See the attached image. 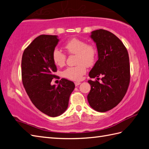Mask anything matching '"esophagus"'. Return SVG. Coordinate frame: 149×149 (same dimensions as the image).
Returning a JSON list of instances; mask_svg holds the SVG:
<instances>
[{"instance_id": "esophagus-1", "label": "esophagus", "mask_w": 149, "mask_h": 149, "mask_svg": "<svg viewBox=\"0 0 149 149\" xmlns=\"http://www.w3.org/2000/svg\"><path fill=\"white\" fill-rule=\"evenodd\" d=\"M80 84H81V82H75V86H78L79 85H80Z\"/></svg>"}]
</instances>
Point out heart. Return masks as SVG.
Instances as JSON below:
<instances>
[{"label":"heart","mask_w":149,"mask_h":149,"mask_svg":"<svg viewBox=\"0 0 149 149\" xmlns=\"http://www.w3.org/2000/svg\"><path fill=\"white\" fill-rule=\"evenodd\" d=\"M65 49L68 53L76 54L75 67H68L62 72L64 77L72 81H78L82 79L87 69L95 63L97 56V50L93 44H87L84 40L74 38L66 43ZM54 64L58 67L63 66L66 61V55L58 48L54 49L52 53Z\"/></svg>","instance_id":"b5f03b06"}]
</instances>
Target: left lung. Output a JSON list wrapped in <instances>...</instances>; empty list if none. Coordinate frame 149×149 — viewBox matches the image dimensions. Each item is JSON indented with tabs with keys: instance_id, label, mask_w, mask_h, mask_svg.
I'll list each match as a JSON object with an SVG mask.
<instances>
[{
	"instance_id": "1",
	"label": "left lung",
	"mask_w": 149,
	"mask_h": 149,
	"mask_svg": "<svg viewBox=\"0 0 149 149\" xmlns=\"http://www.w3.org/2000/svg\"><path fill=\"white\" fill-rule=\"evenodd\" d=\"M90 37L96 43L98 59L89 76L102 78L101 82L88 81L91 85L88 101L96 111L104 112L118 105L126 95L130 81L129 55L121 40L109 31H93Z\"/></svg>"
}]
</instances>
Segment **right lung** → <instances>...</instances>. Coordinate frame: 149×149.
Listing matches in <instances>:
<instances>
[{
    "label": "right lung",
    "instance_id": "1",
    "mask_svg": "<svg viewBox=\"0 0 149 149\" xmlns=\"http://www.w3.org/2000/svg\"><path fill=\"white\" fill-rule=\"evenodd\" d=\"M60 39L57 36L41 35L23 52L22 82L33 104L50 117H57L68 108L70 96L75 88L73 82L61 79L56 86L51 85L57 71L52 53Z\"/></svg>",
    "mask_w": 149,
    "mask_h": 149
}]
</instances>
